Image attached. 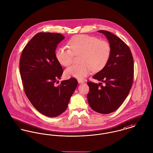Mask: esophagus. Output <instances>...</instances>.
Segmentation results:
<instances>
[{
  "mask_svg": "<svg viewBox=\"0 0 153 153\" xmlns=\"http://www.w3.org/2000/svg\"><path fill=\"white\" fill-rule=\"evenodd\" d=\"M78 81L79 83H83L84 82L83 81H82V80H78Z\"/></svg>",
  "mask_w": 153,
  "mask_h": 153,
  "instance_id": "34e87169",
  "label": "esophagus"
}]
</instances>
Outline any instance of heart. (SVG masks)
I'll return each instance as SVG.
<instances>
[{
    "label": "heart",
    "mask_w": 153,
    "mask_h": 153,
    "mask_svg": "<svg viewBox=\"0 0 153 153\" xmlns=\"http://www.w3.org/2000/svg\"><path fill=\"white\" fill-rule=\"evenodd\" d=\"M70 49L58 48L55 56L60 64L64 67L71 65L74 56L81 55V65H75L67 68L65 75L68 78L82 79L92 71L102 70L109 60L111 48L107 41L100 40L95 36L78 35L68 42Z\"/></svg>",
    "instance_id": "1"
}]
</instances>
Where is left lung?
<instances>
[{
	"label": "left lung",
	"instance_id": "8db88e82",
	"mask_svg": "<svg viewBox=\"0 0 153 153\" xmlns=\"http://www.w3.org/2000/svg\"><path fill=\"white\" fill-rule=\"evenodd\" d=\"M111 45L109 60L101 71L93 78L104 82L99 84L88 82L89 92L88 101L92 110L100 114L117 110L127 97L132 86L133 59L128 46L110 32L100 30Z\"/></svg>",
	"mask_w": 153,
	"mask_h": 153
}]
</instances>
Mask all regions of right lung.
Segmentation results:
<instances>
[{
    "instance_id": "1",
    "label": "right lung",
    "mask_w": 153,
    "mask_h": 153,
    "mask_svg": "<svg viewBox=\"0 0 153 153\" xmlns=\"http://www.w3.org/2000/svg\"><path fill=\"white\" fill-rule=\"evenodd\" d=\"M65 37L58 33L36 34L22 51L21 77L25 93L33 106L49 117L65 111L78 81L71 78L61 81L63 70L55 53L57 45Z\"/></svg>"
}]
</instances>
